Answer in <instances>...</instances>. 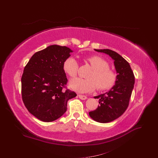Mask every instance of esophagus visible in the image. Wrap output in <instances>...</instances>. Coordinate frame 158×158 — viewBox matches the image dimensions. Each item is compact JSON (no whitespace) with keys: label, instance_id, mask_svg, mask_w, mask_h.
<instances>
[{"label":"esophagus","instance_id":"obj_1","mask_svg":"<svg viewBox=\"0 0 158 158\" xmlns=\"http://www.w3.org/2000/svg\"><path fill=\"white\" fill-rule=\"evenodd\" d=\"M78 97L80 99H82V100H85L88 98L87 96H85V95H78Z\"/></svg>","mask_w":158,"mask_h":158}]
</instances>
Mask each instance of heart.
<instances>
[{"mask_svg":"<svg viewBox=\"0 0 158 158\" xmlns=\"http://www.w3.org/2000/svg\"><path fill=\"white\" fill-rule=\"evenodd\" d=\"M93 69L87 76L88 79L76 78L70 81V87L78 93H88L92 92L98 87L99 90H106L111 88L115 84L117 74L114 70L109 69L108 62L102 57L94 55L85 59ZM63 69L70 77L77 75L78 64L73 56L66 59L63 63Z\"/></svg>","mask_w":158,"mask_h":158,"instance_id":"b5f03b06","label":"heart"}]
</instances>
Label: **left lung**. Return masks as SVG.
Here are the masks:
<instances>
[{"label": "left lung", "mask_w": 158, "mask_h": 158, "mask_svg": "<svg viewBox=\"0 0 158 158\" xmlns=\"http://www.w3.org/2000/svg\"><path fill=\"white\" fill-rule=\"evenodd\" d=\"M108 55L114 60L117 73V82L108 92L94 98L99 99V106L89 113L95 121L106 123L115 120L127 109L135 84V76L128 62L115 51L110 49H94Z\"/></svg>", "instance_id": "left-lung-1"}]
</instances>
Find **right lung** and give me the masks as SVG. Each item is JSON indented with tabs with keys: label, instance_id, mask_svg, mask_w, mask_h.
I'll use <instances>...</instances> for the list:
<instances>
[{
	"label": "right lung",
	"instance_id": "obj_1",
	"mask_svg": "<svg viewBox=\"0 0 158 158\" xmlns=\"http://www.w3.org/2000/svg\"><path fill=\"white\" fill-rule=\"evenodd\" d=\"M73 52L65 46L52 45L36 52L23 69L22 96L26 107L44 122H52L66 111L67 102L76 94L66 88L64 60Z\"/></svg>",
	"mask_w": 158,
	"mask_h": 158
}]
</instances>
